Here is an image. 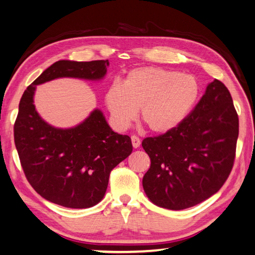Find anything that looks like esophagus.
Returning <instances> with one entry per match:
<instances>
[{
	"instance_id": "34e87169",
	"label": "esophagus",
	"mask_w": 255,
	"mask_h": 255,
	"mask_svg": "<svg viewBox=\"0 0 255 255\" xmlns=\"http://www.w3.org/2000/svg\"><path fill=\"white\" fill-rule=\"evenodd\" d=\"M131 141H132V145H133V148L136 149V148H139V147H140V144H141V140H140L139 137H137L136 135H132V136H131Z\"/></svg>"
}]
</instances>
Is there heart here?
I'll list each match as a JSON object with an SVG mask.
<instances>
[{"label": "heart", "mask_w": 255, "mask_h": 255, "mask_svg": "<svg viewBox=\"0 0 255 255\" xmlns=\"http://www.w3.org/2000/svg\"><path fill=\"white\" fill-rule=\"evenodd\" d=\"M201 85L191 74L158 66L131 70L123 83L113 82L105 93V104L115 125L127 128L141 108V120L153 133L175 130L197 106Z\"/></svg>", "instance_id": "obj_1"}]
</instances>
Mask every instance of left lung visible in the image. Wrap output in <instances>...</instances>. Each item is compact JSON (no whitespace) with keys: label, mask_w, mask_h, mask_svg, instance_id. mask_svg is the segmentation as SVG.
<instances>
[{"label":"left lung","mask_w":255,"mask_h":255,"mask_svg":"<svg viewBox=\"0 0 255 255\" xmlns=\"http://www.w3.org/2000/svg\"><path fill=\"white\" fill-rule=\"evenodd\" d=\"M237 137L239 116L232 96L215 79L178 128L142 141L151 160L142 179L148 199L169 210L209 199L231 174Z\"/></svg>","instance_id":"obj_1"}]
</instances>
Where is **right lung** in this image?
Returning <instances> with one entry per match:
<instances>
[{
    "instance_id": "1",
    "label": "right lung",
    "mask_w": 255,
    "mask_h": 255,
    "mask_svg": "<svg viewBox=\"0 0 255 255\" xmlns=\"http://www.w3.org/2000/svg\"><path fill=\"white\" fill-rule=\"evenodd\" d=\"M108 65V60L57 61L24 90L20 100L14 142L24 175L37 193L58 206L86 209L99 203L112 169L133 148L131 137L113 131L98 108L76 127H53L36 110V87L60 78L100 81Z\"/></svg>"
}]
</instances>
